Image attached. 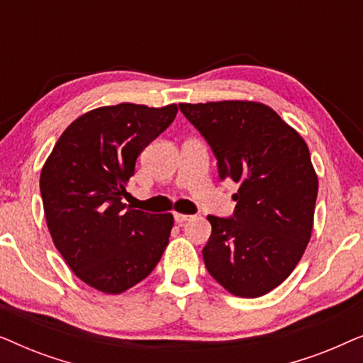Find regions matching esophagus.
I'll use <instances>...</instances> for the list:
<instances>
[{
  "mask_svg": "<svg viewBox=\"0 0 363 363\" xmlns=\"http://www.w3.org/2000/svg\"><path fill=\"white\" fill-rule=\"evenodd\" d=\"M173 218H175V221L178 223V225H183V223L190 220L191 215H183V213H175V215H173Z\"/></svg>",
  "mask_w": 363,
  "mask_h": 363,
  "instance_id": "esophagus-1",
  "label": "esophagus"
}]
</instances>
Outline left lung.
I'll use <instances>...</instances> for the list:
<instances>
[{"mask_svg":"<svg viewBox=\"0 0 363 363\" xmlns=\"http://www.w3.org/2000/svg\"><path fill=\"white\" fill-rule=\"evenodd\" d=\"M210 143L221 180L240 185L233 218L208 216L203 259L233 296L255 299L284 282L304 255L319 190L299 133L255 101L180 104Z\"/></svg>","mask_w":363,"mask_h":363,"instance_id":"left-lung-1","label":"left lung"}]
</instances>
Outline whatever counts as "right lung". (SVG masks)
Wrapping results in <instances>:
<instances>
[{
    "instance_id": "add662e5",
    "label": "right lung",
    "mask_w": 363,
    "mask_h": 363,
    "mask_svg": "<svg viewBox=\"0 0 363 363\" xmlns=\"http://www.w3.org/2000/svg\"><path fill=\"white\" fill-rule=\"evenodd\" d=\"M178 106L118 104L77 117L41 170L44 216L54 246L79 279L121 294L153 271L168 245L172 213L122 203L137 157L177 117Z\"/></svg>"
}]
</instances>
